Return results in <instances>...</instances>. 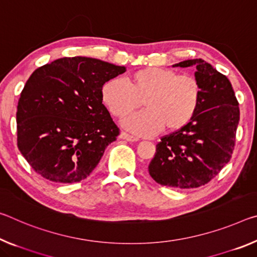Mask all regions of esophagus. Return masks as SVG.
I'll return each mask as SVG.
<instances>
[{
  "label": "esophagus",
  "mask_w": 257,
  "mask_h": 257,
  "mask_svg": "<svg viewBox=\"0 0 257 257\" xmlns=\"http://www.w3.org/2000/svg\"><path fill=\"white\" fill-rule=\"evenodd\" d=\"M120 138H122V140H125L128 142H137L140 138H138L137 136H134V135H130V134L125 133V132H122L120 134Z\"/></svg>",
  "instance_id": "34e87169"
}]
</instances>
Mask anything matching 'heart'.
Listing matches in <instances>:
<instances>
[{
    "label": "heart",
    "mask_w": 257,
    "mask_h": 257,
    "mask_svg": "<svg viewBox=\"0 0 257 257\" xmlns=\"http://www.w3.org/2000/svg\"><path fill=\"white\" fill-rule=\"evenodd\" d=\"M202 95L200 82L193 75L178 74L161 67H145L123 81L112 79L101 88V98L114 116L124 117L141 106L143 112L123 121L128 129L153 135L164 128L177 132L192 121Z\"/></svg>",
    "instance_id": "1"
}]
</instances>
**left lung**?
Masks as SVG:
<instances>
[{"mask_svg": "<svg viewBox=\"0 0 257 257\" xmlns=\"http://www.w3.org/2000/svg\"><path fill=\"white\" fill-rule=\"evenodd\" d=\"M202 95L195 116L177 132L161 137L149 165L154 181L165 186L193 189L209 183L230 161L239 124V103L225 75L202 59L175 65L189 67Z\"/></svg>", "mask_w": 257, "mask_h": 257, "instance_id": "left-lung-1", "label": "left lung"}]
</instances>
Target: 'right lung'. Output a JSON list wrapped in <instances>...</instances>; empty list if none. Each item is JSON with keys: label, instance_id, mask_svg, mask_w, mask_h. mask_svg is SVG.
<instances>
[{"label": "right lung", "instance_id": "add662e5", "mask_svg": "<svg viewBox=\"0 0 257 257\" xmlns=\"http://www.w3.org/2000/svg\"><path fill=\"white\" fill-rule=\"evenodd\" d=\"M124 72L99 59L65 57L32 73L18 100L17 145L34 172L56 183L92 173L120 135L101 88Z\"/></svg>", "mask_w": 257, "mask_h": 257}]
</instances>
